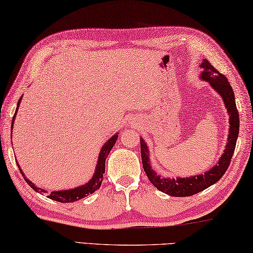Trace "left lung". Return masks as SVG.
Wrapping results in <instances>:
<instances>
[{"label":"left lung","instance_id":"1","mask_svg":"<svg viewBox=\"0 0 253 253\" xmlns=\"http://www.w3.org/2000/svg\"><path fill=\"white\" fill-rule=\"evenodd\" d=\"M200 67L203 68V72L201 73V78L203 81L209 82L213 89H215L218 93V95L222 97L223 102H224L227 113L230 115L229 138H227V143L225 146L224 152H223L218 163L212 169H210V170L204 173H201V175L190 176L186 178L161 177L151 168L150 159H149L148 146L142 138L140 139L142 165L149 180L160 192L175 197H187L195 195V194L202 192V190L206 189L215 183H217L225 173L226 169L229 168L230 161L232 159V156L234 154L235 144H237V139L239 135V112L237 110V104H235L233 89H232L229 81H227V78L224 75L218 73L211 65L208 59L203 60Z\"/></svg>","mask_w":253,"mask_h":253}]
</instances>
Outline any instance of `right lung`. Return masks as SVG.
Masks as SVG:
<instances>
[{
	"instance_id": "1",
	"label": "right lung",
	"mask_w": 253,
	"mask_h": 253,
	"mask_svg": "<svg viewBox=\"0 0 253 253\" xmlns=\"http://www.w3.org/2000/svg\"><path fill=\"white\" fill-rule=\"evenodd\" d=\"M21 98L20 97L19 102H18V106H16V110H15V113H14V117L12 119V126H11V129H13V122L15 120V115H16V112H18L19 109V105H20V102H21ZM118 133L114 134L112 138H110L107 141L105 142L104 146L102 147L101 149V152H99L98 155V161H97V165H96V168H95V172L93 177L90 178V180L88 183H86L84 185L80 186V187H75V188H72V189H66V190H57V192H51V193H47V190H44L42 188H38L37 186L28 179L26 177V175L22 172L21 170V167H20L19 164L16 163L19 167V170L21 171L22 176L24 178V180L27 181L28 185L30 186V187L36 190L37 193L39 194H47V197L50 198L52 201H57V202H60V203H73V202H76L78 200H81V198H84L89 194H93L95 190H97L99 187H101V184H102V180H103V173L105 172V160L107 158V156H109L111 149L113 148V146L117 142L118 140Z\"/></svg>"
}]
</instances>
